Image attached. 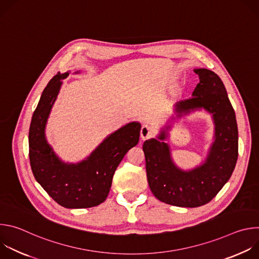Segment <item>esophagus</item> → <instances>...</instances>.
Segmentation results:
<instances>
[{
  "label": "esophagus",
  "mask_w": 259,
  "mask_h": 259,
  "mask_svg": "<svg viewBox=\"0 0 259 259\" xmlns=\"http://www.w3.org/2000/svg\"><path fill=\"white\" fill-rule=\"evenodd\" d=\"M153 135H154V131H153V129H152L151 127L146 126V125L142 126V128H141V130H140V137H141L142 140L149 139V138H151Z\"/></svg>",
  "instance_id": "obj_1"
}]
</instances>
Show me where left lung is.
<instances>
[{
	"mask_svg": "<svg viewBox=\"0 0 259 259\" xmlns=\"http://www.w3.org/2000/svg\"><path fill=\"white\" fill-rule=\"evenodd\" d=\"M200 82L192 98L174 105L171 117L156 138L145 140L143 152L147 182L154 196L169 205L195 208L209 203L229 181L238 160V126L235 110L226 87L216 73L207 68H195ZM204 109L214 124L213 142L202 164L183 170L174 163L169 146L164 142L169 122Z\"/></svg>",
	"mask_w": 259,
	"mask_h": 259,
	"instance_id": "obj_1",
	"label": "left lung"
}]
</instances>
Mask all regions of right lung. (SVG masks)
<instances>
[{
  "label": "right lung",
  "mask_w": 259,
  "mask_h": 259,
  "mask_svg": "<svg viewBox=\"0 0 259 259\" xmlns=\"http://www.w3.org/2000/svg\"><path fill=\"white\" fill-rule=\"evenodd\" d=\"M68 75L69 71L58 72L51 79L33 112L28 132L29 161L35 180L60 206L90 208L107 198L117 167L138 143L141 125L131 122L109 134L81 162H63L49 144L45 130L62 80Z\"/></svg>",
  "instance_id": "obj_1"
}]
</instances>
